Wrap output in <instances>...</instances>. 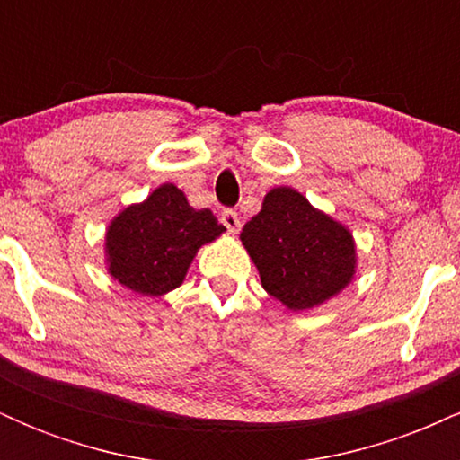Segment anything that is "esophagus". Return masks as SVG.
I'll use <instances>...</instances> for the list:
<instances>
[{
  "instance_id": "esophagus-1",
  "label": "esophagus",
  "mask_w": 460,
  "mask_h": 460,
  "mask_svg": "<svg viewBox=\"0 0 460 460\" xmlns=\"http://www.w3.org/2000/svg\"><path fill=\"white\" fill-rule=\"evenodd\" d=\"M220 223H223L226 229L231 231V234H237L240 231V216H237V212H234V209H225L223 214H220Z\"/></svg>"
}]
</instances>
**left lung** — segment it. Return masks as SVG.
<instances>
[{"label": "left lung", "mask_w": 460, "mask_h": 460, "mask_svg": "<svg viewBox=\"0 0 460 460\" xmlns=\"http://www.w3.org/2000/svg\"><path fill=\"white\" fill-rule=\"evenodd\" d=\"M240 240L260 270L263 289L292 311L318 307L355 277L350 231L294 188H272Z\"/></svg>", "instance_id": "left-lung-1"}]
</instances>
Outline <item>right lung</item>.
I'll return each mask as SVG.
<instances>
[{
  "mask_svg": "<svg viewBox=\"0 0 460 460\" xmlns=\"http://www.w3.org/2000/svg\"><path fill=\"white\" fill-rule=\"evenodd\" d=\"M220 234L225 226L209 209H194L175 183H162L110 223L108 272L131 292L162 296L183 283L199 248Z\"/></svg>",
  "mask_w": 460,
  "mask_h": 460,
  "instance_id": "add662e5",
  "label": "right lung"
}]
</instances>
